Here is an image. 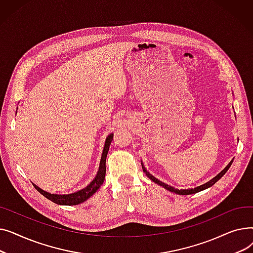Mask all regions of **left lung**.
Here are the masks:
<instances>
[{"label":"left lung","instance_id":"left-lung-1","mask_svg":"<svg viewBox=\"0 0 253 253\" xmlns=\"http://www.w3.org/2000/svg\"><path fill=\"white\" fill-rule=\"evenodd\" d=\"M232 163H233V160L228 164V166L225 167L221 172H219V173H218L215 177H213L211 180H209L208 182H206V183H204V184H202V185H199V187H197V188H194V189H187V190H177V189H175V188H173V187H171V185H168V184L162 182L161 180L157 179L155 176H153L151 173H149V172L147 171V169H145L143 166H142V169H143V171L145 172V174H147V176H148L151 180H153L154 182L158 183L159 185H161V187L165 188L167 191H170V192H172V193H175V194H178V195H192V194H196V193H198V192H201V191H203V190H206V189L210 188L211 185H213L217 180H219V179L224 175L225 172H227V171L229 170V168L231 167Z\"/></svg>","mask_w":253,"mask_h":253}]
</instances>
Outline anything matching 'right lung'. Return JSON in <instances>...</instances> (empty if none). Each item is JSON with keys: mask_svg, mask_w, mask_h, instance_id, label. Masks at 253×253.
I'll list each match as a JSON object with an SVG mask.
<instances>
[{"mask_svg": "<svg viewBox=\"0 0 253 253\" xmlns=\"http://www.w3.org/2000/svg\"><path fill=\"white\" fill-rule=\"evenodd\" d=\"M112 140H113V134H110L105 139L104 148H103V152L101 155L100 164H99L97 174H96L95 178L93 179L83 190H80L76 193L69 194V195H57V194H50L42 189H40L35 183H33L34 187L37 189L38 192H40L44 197L49 199L50 201L54 202L58 205L71 206V205H78L80 203H83L95 192H97V190L101 187V184L103 183V180L105 177V160H106V156H108V153L110 150V145H111Z\"/></svg>", "mask_w": 253, "mask_h": 253, "instance_id": "right-lung-1", "label": "right lung"}]
</instances>
